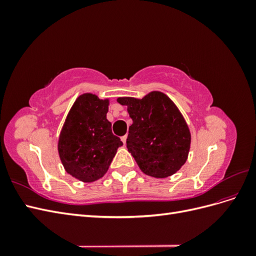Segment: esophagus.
Segmentation results:
<instances>
[{
	"label": "esophagus",
	"mask_w": 256,
	"mask_h": 256,
	"mask_svg": "<svg viewBox=\"0 0 256 256\" xmlns=\"http://www.w3.org/2000/svg\"><path fill=\"white\" fill-rule=\"evenodd\" d=\"M122 138V142L124 143V145H126V141H127V136H124L120 138Z\"/></svg>",
	"instance_id": "34e87169"
}]
</instances>
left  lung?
Segmentation results:
<instances>
[{
  "instance_id": "8db88e82",
  "label": "left lung",
  "mask_w": 256,
  "mask_h": 256,
  "mask_svg": "<svg viewBox=\"0 0 256 256\" xmlns=\"http://www.w3.org/2000/svg\"><path fill=\"white\" fill-rule=\"evenodd\" d=\"M132 120L127 148L141 171L152 177L172 176L186 164L191 134L171 98L154 90L143 98L118 97Z\"/></svg>"
}]
</instances>
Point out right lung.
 Instances as JSON below:
<instances>
[{
    "label": "right lung",
    "instance_id": "right-lung-1",
    "mask_svg": "<svg viewBox=\"0 0 256 256\" xmlns=\"http://www.w3.org/2000/svg\"><path fill=\"white\" fill-rule=\"evenodd\" d=\"M109 99L85 92L69 110L58 143L65 171L83 182L102 178L122 142L112 134L106 120Z\"/></svg>",
    "mask_w": 256,
    "mask_h": 256
}]
</instances>
